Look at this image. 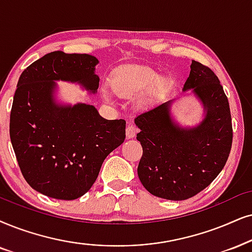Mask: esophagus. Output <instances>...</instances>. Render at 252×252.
<instances>
[{"label":"esophagus","mask_w":252,"mask_h":252,"mask_svg":"<svg viewBox=\"0 0 252 252\" xmlns=\"http://www.w3.org/2000/svg\"><path fill=\"white\" fill-rule=\"evenodd\" d=\"M137 132H138V129L136 128V126L130 124V126H128V128H126V138L128 139L135 138Z\"/></svg>","instance_id":"obj_1"}]
</instances>
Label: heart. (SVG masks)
I'll list each match as a JSON object with an SVG mask.
<instances>
[{
	"instance_id": "heart-1",
	"label": "heart",
	"mask_w": 252,
	"mask_h": 252,
	"mask_svg": "<svg viewBox=\"0 0 252 252\" xmlns=\"http://www.w3.org/2000/svg\"><path fill=\"white\" fill-rule=\"evenodd\" d=\"M154 86L157 91H164L167 88V81L160 78L155 69L144 66H131L116 72L111 78V91L121 97H136L150 87ZM102 97L107 102H111V95L107 89L102 91Z\"/></svg>"
}]
</instances>
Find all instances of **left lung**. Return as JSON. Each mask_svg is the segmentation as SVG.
Here are the masks:
<instances>
[{
    "instance_id": "left-lung-1",
    "label": "left lung",
    "mask_w": 252,
    "mask_h": 252,
    "mask_svg": "<svg viewBox=\"0 0 252 252\" xmlns=\"http://www.w3.org/2000/svg\"><path fill=\"white\" fill-rule=\"evenodd\" d=\"M183 92L201 104L199 123L181 124L174 115L179 98L135 119L143 156L137 173L145 189L166 200H186L205 189L225 165L232 142L231 115L223 87L211 68L192 60Z\"/></svg>"
}]
</instances>
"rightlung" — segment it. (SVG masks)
Masks as SVG:
<instances>
[{"label": "right lung", "instance_id": "right-lung-1", "mask_svg": "<svg viewBox=\"0 0 252 252\" xmlns=\"http://www.w3.org/2000/svg\"><path fill=\"white\" fill-rule=\"evenodd\" d=\"M91 55L47 53L24 69L10 114V139L28 184L44 195L75 200L96 180L107 156L126 138V121L106 120L92 104L60 100L63 81L96 94Z\"/></svg>", "mask_w": 252, "mask_h": 252}]
</instances>
